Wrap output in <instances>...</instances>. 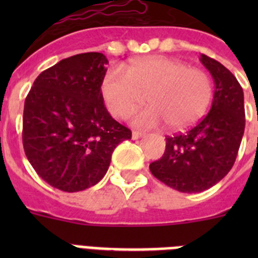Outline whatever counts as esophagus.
<instances>
[{
	"label": "esophagus",
	"mask_w": 258,
	"mask_h": 258,
	"mask_svg": "<svg viewBox=\"0 0 258 258\" xmlns=\"http://www.w3.org/2000/svg\"><path fill=\"white\" fill-rule=\"evenodd\" d=\"M143 136H145V133H143V132L133 131V133H132V138H133V140H140V138H142Z\"/></svg>",
	"instance_id": "1"
}]
</instances>
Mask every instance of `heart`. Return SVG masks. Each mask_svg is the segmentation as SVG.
<instances>
[{
    "label": "heart",
    "instance_id": "heart-1",
    "mask_svg": "<svg viewBox=\"0 0 258 258\" xmlns=\"http://www.w3.org/2000/svg\"><path fill=\"white\" fill-rule=\"evenodd\" d=\"M107 109L124 117L141 103L143 94L151 106L129 116L137 127H156L164 122L178 131L197 124L213 98V81L206 71L163 55L133 59L122 68H111L102 80Z\"/></svg>",
    "mask_w": 258,
    "mask_h": 258
}]
</instances>
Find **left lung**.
Returning <instances> with one entry per match:
<instances>
[{"label":"left lung","instance_id":"1","mask_svg":"<svg viewBox=\"0 0 258 258\" xmlns=\"http://www.w3.org/2000/svg\"><path fill=\"white\" fill-rule=\"evenodd\" d=\"M214 80L211 111L197 126L166 138L165 152L150 164L159 181L181 192H202L230 172L244 134V94L235 76L220 61L200 55Z\"/></svg>","mask_w":258,"mask_h":258}]
</instances>
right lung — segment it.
Listing matches in <instances>:
<instances>
[{"label":"right lung","instance_id":"right-lung-1","mask_svg":"<svg viewBox=\"0 0 258 258\" xmlns=\"http://www.w3.org/2000/svg\"><path fill=\"white\" fill-rule=\"evenodd\" d=\"M102 52L61 59L38 75L24 102L23 147L45 182L66 192L92 187L108 170L113 150L132 132L109 115L102 97Z\"/></svg>","mask_w":258,"mask_h":258}]
</instances>
